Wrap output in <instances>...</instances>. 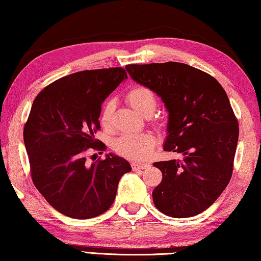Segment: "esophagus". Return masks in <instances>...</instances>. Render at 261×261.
<instances>
[{
    "label": "esophagus",
    "mask_w": 261,
    "mask_h": 261,
    "mask_svg": "<svg viewBox=\"0 0 261 261\" xmlns=\"http://www.w3.org/2000/svg\"><path fill=\"white\" fill-rule=\"evenodd\" d=\"M147 168H148L147 164L132 163V169H133V170H143V169H147Z\"/></svg>",
    "instance_id": "obj_1"
}]
</instances>
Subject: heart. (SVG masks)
<instances>
[{
	"label": "heart",
	"instance_id": "1",
	"mask_svg": "<svg viewBox=\"0 0 261 261\" xmlns=\"http://www.w3.org/2000/svg\"><path fill=\"white\" fill-rule=\"evenodd\" d=\"M126 100L136 112L143 117H150L157 108V97L146 85H135L126 93ZM115 104L112 99L105 102L101 109L100 121L102 126H109L112 120ZM160 125L159 121H156ZM157 140L151 134H125L115 139L113 150L119 156L129 161L142 162L150 159L155 150Z\"/></svg>",
	"mask_w": 261,
	"mask_h": 261
}]
</instances>
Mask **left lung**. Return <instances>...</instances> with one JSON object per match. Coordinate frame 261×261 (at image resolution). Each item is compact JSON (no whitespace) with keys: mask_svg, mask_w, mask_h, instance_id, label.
Masks as SVG:
<instances>
[{"mask_svg":"<svg viewBox=\"0 0 261 261\" xmlns=\"http://www.w3.org/2000/svg\"><path fill=\"white\" fill-rule=\"evenodd\" d=\"M169 111L165 151L180 160L156 162L163 178L152 191L156 208L184 219L206 211L231 179L239 128L224 89L212 75L180 62L128 65Z\"/></svg>","mask_w":261,"mask_h":261,"instance_id":"left-lung-1","label":"left lung"}]
</instances>
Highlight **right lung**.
<instances>
[{
    "instance_id": "add662e5",
    "label": "right lung",
    "mask_w": 261,
    "mask_h": 261,
    "mask_svg": "<svg viewBox=\"0 0 261 261\" xmlns=\"http://www.w3.org/2000/svg\"><path fill=\"white\" fill-rule=\"evenodd\" d=\"M127 72L121 67L74 72L38 93L24 125L31 178L50 206L72 219H92L112 206L129 163L112 153L91 165L87 152L106 146L95 139L101 104Z\"/></svg>"
}]
</instances>
